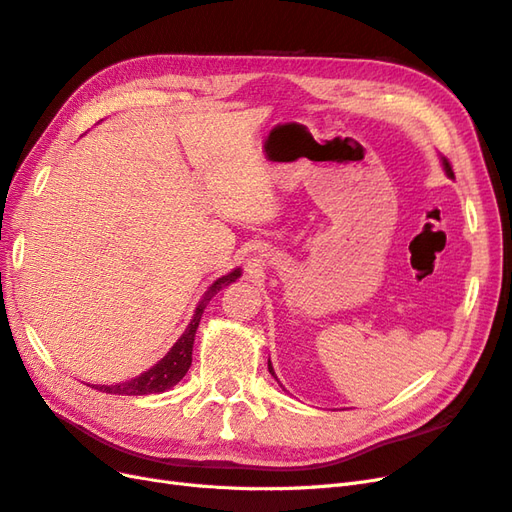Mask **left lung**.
Segmentation results:
<instances>
[{"label":"left lung","mask_w":512,"mask_h":512,"mask_svg":"<svg viewBox=\"0 0 512 512\" xmlns=\"http://www.w3.org/2000/svg\"><path fill=\"white\" fill-rule=\"evenodd\" d=\"M444 168H446V173L453 175V168H451V164H448V160H444ZM269 371H271V376H275V371H273V367H271V361H269Z\"/></svg>","instance_id":"left-lung-1"}]
</instances>
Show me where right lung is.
<instances>
[{"mask_svg":"<svg viewBox=\"0 0 512 512\" xmlns=\"http://www.w3.org/2000/svg\"><path fill=\"white\" fill-rule=\"evenodd\" d=\"M239 275H241L239 269L232 271V273L220 277V280L207 290L203 301H200V305L196 307V314H194L192 322L188 324V329H185V333L179 337V342L173 348H170V352L164 356L160 363H156L151 369H147L145 374L136 376L134 380L121 382V384H111V386H104V384L96 386L94 384L91 389H98L102 393H111V395H151V393H164V391L170 389V386H175L185 374H188V369L192 365L194 335H196L200 316H203L207 303L211 301V297L218 294V290L222 286L232 284Z\"/></svg>","mask_w":512,"mask_h":512,"instance_id":"1","label":"right lung"}]
</instances>
